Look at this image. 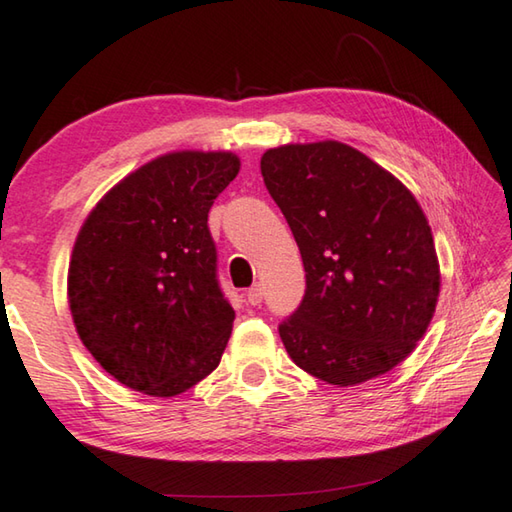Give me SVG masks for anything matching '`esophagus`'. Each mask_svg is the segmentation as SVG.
Instances as JSON below:
<instances>
[{
    "label": "esophagus",
    "instance_id": "esophagus-1",
    "mask_svg": "<svg viewBox=\"0 0 512 512\" xmlns=\"http://www.w3.org/2000/svg\"><path fill=\"white\" fill-rule=\"evenodd\" d=\"M262 298H264V287L262 284H253V287L248 289V293H246V300H248V305H259V302H262Z\"/></svg>",
    "mask_w": 512,
    "mask_h": 512
}]
</instances>
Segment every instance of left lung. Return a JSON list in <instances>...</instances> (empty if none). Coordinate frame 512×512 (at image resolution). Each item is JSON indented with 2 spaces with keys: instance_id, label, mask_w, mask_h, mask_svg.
<instances>
[{
  "instance_id": "8db88e82",
  "label": "left lung",
  "mask_w": 512,
  "mask_h": 512,
  "mask_svg": "<svg viewBox=\"0 0 512 512\" xmlns=\"http://www.w3.org/2000/svg\"><path fill=\"white\" fill-rule=\"evenodd\" d=\"M259 167L305 264V298L280 325L289 357L334 386L386 375L427 332L440 293L422 207L343 142L277 146Z\"/></svg>"
}]
</instances>
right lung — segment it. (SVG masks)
<instances>
[{
    "mask_svg": "<svg viewBox=\"0 0 512 512\" xmlns=\"http://www.w3.org/2000/svg\"><path fill=\"white\" fill-rule=\"evenodd\" d=\"M239 167L230 151L160 155L119 180L81 225L69 311L119 384L173 397L219 366L235 309L216 280L207 212Z\"/></svg>",
    "mask_w": 512,
    "mask_h": 512,
    "instance_id": "obj_1",
    "label": "right lung"
}]
</instances>
